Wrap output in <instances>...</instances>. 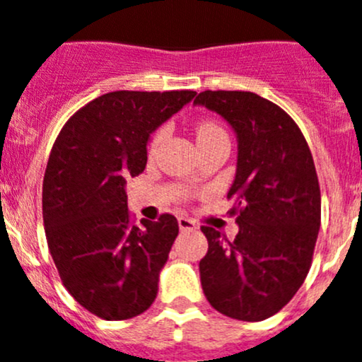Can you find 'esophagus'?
<instances>
[{"mask_svg":"<svg viewBox=\"0 0 362 362\" xmlns=\"http://www.w3.org/2000/svg\"><path fill=\"white\" fill-rule=\"evenodd\" d=\"M178 227H180V230H197L198 225L197 221H192L191 218H187V216H178Z\"/></svg>","mask_w":362,"mask_h":362,"instance_id":"obj_1","label":"esophagus"}]
</instances>
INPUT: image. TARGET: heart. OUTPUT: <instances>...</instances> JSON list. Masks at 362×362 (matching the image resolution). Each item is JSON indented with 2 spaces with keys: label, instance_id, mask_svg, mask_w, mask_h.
<instances>
[{
  "label": "heart",
  "instance_id": "heart-1",
  "mask_svg": "<svg viewBox=\"0 0 362 362\" xmlns=\"http://www.w3.org/2000/svg\"><path fill=\"white\" fill-rule=\"evenodd\" d=\"M164 134H165L164 130H158L157 134L153 135V139H151V143H150L151 150H153V148L160 143L162 137H164ZM219 134H225V132H223V128L219 127V124L211 123V121H205V123H202L197 130L198 139H205V137H212V135H219Z\"/></svg>",
  "mask_w": 362,
  "mask_h": 362
}]
</instances>
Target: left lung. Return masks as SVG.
Returning <instances> with one entry per match:
<instances>
[{"instance_id":"1","label":"left lung","mask_w":362,"mask_h":362,"mask_svg":"<svg viewBox=\"0 0 362 362\" xmlns=\"http://www.w3.org/2000/svg\"><path fill=\"white\" fill-rule=\"evenodd\" d=\"M238 135V170L227 198L238 214L234 241L202 227L209 241L202 288L218 313L261 322L300 289L313 262L322 194L307 141L279 105L246 90H204L194 100Z\"/></svg>"}]
</instances>
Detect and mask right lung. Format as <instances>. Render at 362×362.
Here are the masks:
<instances>
[{
    "label": "right lung",
    "mask_w": 362,
    "mask_h": 362,
    "mask_svg": "<svg viewBox=\"0 0 362 362\" xmlns=\"http://www.w3.org/2000/svg\"><path fill=\"white\" fill-rule=\"evenodd\" d=\"M194 90H116L89 101L60 130L42 182L48 248L64 288L98 318L139 316L178 235L175 216L134 225L124 185L146 168L150 135Z\"/></svg>",
    "instance_id": "obj_1"
}]
</instances>
